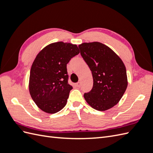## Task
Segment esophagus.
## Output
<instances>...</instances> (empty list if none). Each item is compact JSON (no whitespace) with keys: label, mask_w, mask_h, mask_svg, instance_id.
I'll return each instance as SVG.
<instances>
[{"label":"esophagus","mask_w":153,"mask_h":153,"mask_svg":"<svg viewBox=\"0 0 153 153\" xmlns=\"http://www.w3.org/2000/svg\"><path fill=\"white\" fill-rule=\"evenodd\" d=\"M81 85H82V82H81L80 81L76 83V86L78 87H80Z\"/></svg>","instance_id":"esophagus-1"}]
</instances>
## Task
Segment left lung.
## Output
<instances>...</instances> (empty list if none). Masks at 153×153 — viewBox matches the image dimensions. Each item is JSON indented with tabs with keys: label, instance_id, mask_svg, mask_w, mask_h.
Masks as SVG:
<instances>
[{
	"label": "left lung",
	"instance_id": "obj_1",
	"mask_svg": "<svg viewBox=\"0 0 153 153\" xmlns=\"http://www.w3.org/2000/svg\"><path fill=\"white\" fill-rule=\"evenodd\" d=\"M78 47L93 78L92 90L84 95L85 101L99 111L112 108L122 98L128 86L124 64L112 49L101 43H83Z\"/></svg>",
	"mask_w": 153,
	"mask_h": 153
}]
</instances>
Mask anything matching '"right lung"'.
Here are the masks:
<instances>
[{
  "label": "right lung",
  "mask_w": 153,
  "mask_h": 153,
  "mask_svg": "<svg viewBox=\"0 0 153 153\" xmlns=\"http://www.w3.org/2000/svg\"><path fill=\"white\" fill-rule=\"evenodd\" d=\"M79 53L76 45L59 41L46 46L37 55L30 69L29 89L43 112L55 114L66 106L73 89L68 82L67 64Z\"/></svg>",
  "instance_id": "add662e5"
}]
</instances>
